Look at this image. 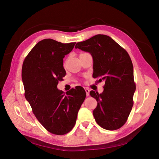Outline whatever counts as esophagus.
<instances>
[{
  "instance_id": "34e87169",
  "label": "esophagus",
  "mask_w": 159,
  "mask_h": 159,
  "mask_svg": "<svg viewBox=\"0 0 159 159\" xmlns=\"http://www.w3.org/2000/svg\"><path fill=\"white\" fill-rule=\"evenodd\" d=\"M85 93H86V96H89V92H90L89 89L88 88L85 87Z\"/></svg>"
}]
</instances>
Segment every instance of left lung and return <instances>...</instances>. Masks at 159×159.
<instances>
[{
  "mask_svg": "<svg viewBox=\"0 0 159 159\" xmlns=\"http://www.w3.org/2000/svg\"><path fill=\"white\" fill-rule=\"evenodd\" d=\"M75 48L91 54L93 77L104 80L101 94L90 92L98 102L93 115L97 123L107 130H116L126 122L133 105L136 89L133 66L128 52L111 37L97 34L79 42Z\"/></svg>",
  "mask_w": 159,
  "mask_h": 159,
  "instance_id": "1",
  "label": "left lung"
}]
</instances>
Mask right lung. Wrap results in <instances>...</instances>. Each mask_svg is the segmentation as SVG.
Masks as SVG:
<instances>
[{
    "label": "right lung",
    "instance_id": "right-lung-1",
    "mask_svg": "<svg viewBox=\"0 0 159 159\" xmlns=\"http://www.w3.org/2000/svg\"><path fill=\"white\" fill-rule=\"evenodd\" d=\"M75 44V42L62 43L52 39H43L30 51L22 67L25 96L33 112L45 129L57 135L72 129L86 96L80 86L66 94L57 89L58 82L66 74L63 58Z\"/></svg>",
    "mask_w": 159,
    "mask_h": 159
}]
</instances>
